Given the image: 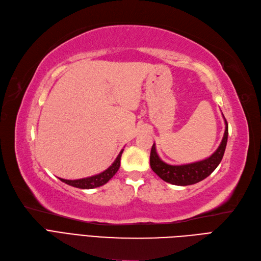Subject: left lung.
<instances>
[{"label": "left lung", "instance_id": "left-lung-1", "mask_svg": "<svg viewBox=\"0 0 261 261\" xmlns=\"http://www.w3.org/2000/svg\"><path fill=\"white\" fill-rule=\"evenodd\" d=\"M224 124H226V129H224L223 138L218 149L210 158L194 162V163L169 165L160 159L153 143L150 153V166L152 170L164 181L176 186H189L202 181L217 168L222 160L228 141V123L226 119H224Z\"/></svg>", "mask_w": 261, "mask_h": 261}]
</instances>
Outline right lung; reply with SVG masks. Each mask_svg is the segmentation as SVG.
Instances as JSON below:
<instances>
[{
	"label": "right lung",
	"mask_w": 261,
	"mask_h": 261,
	"mask_svg": "<svg viewBox=\"0 0 261 261\" xmlns=\"http://www.w3.org/2000/svg\"><path fill=\"white\" fill-rule=\"evenodd\" d=\"M123 153V150L120 152L118 158L115 159V161L112 163V165L107 168L105 172L92 176V177H87V178H82V179H75V180H67V179H62L59 178L62 182H65L69 186H72L75 188H80V189H94L97 187L103 186L105 184H107L110 179L116 174L119 168H120V164H121V155Z\"/></svg>",
	"instance_id": "1"
}]
</instances>
